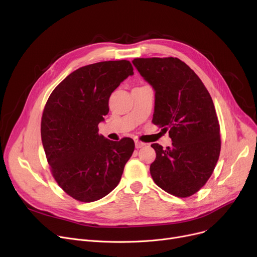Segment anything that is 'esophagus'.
Here are the masks:
<instances>
[{
	"label": "esophagus",
	"mask_w": 257,
	"mask_h": 257,
	"mask_svg": "<svg viewBox=\"0 0 257 257\" xmlns=\"http://www.w3.org/2000/svg\"><path fill=\"white\" fill-rule=\"evenodd\" d=\"M144 146H146V144L141 142V141H139V140H136V148H137V149H140V148H142V147H144Z\"/></svg>",
	"instance_id": "obj_1"
}]
</instances>
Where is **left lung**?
Instances as JSON below:
<instances>
[{"instance_id":"left-lung-1","label":"left lung","mask_w":257,"mask_h":257,"mask_svg":"<svg viewBox=\"0 0 257 257\" xmlns=\"http://www.w3.org/2000/svg\"><path fill=\"white\" fill-rule=\"evenodd\" d=\"M133 65L155 91L152 122L169 131L172 146L152 144L154 183L177 197L196 193L210 178L220 152L219 124L207 88L177 58L135 59Z\"/></svg>"}]
</instances>
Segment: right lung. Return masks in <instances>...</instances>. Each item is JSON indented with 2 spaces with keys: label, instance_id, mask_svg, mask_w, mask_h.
I'll use <instances>...</instances> for the list:
<instances>
[{
  "label": "right lung",
  "instance_id": "obj_1",
  "mask_svg": "<svg viewBox=\"0 0 257 257\" xmlns=\"http://www.w3.org/2000/svg\"><path fill=\"white\" fill-rule=\"evenodd\" d=\"M133 74L129 61H106L76 69L51 92L41 121V137L55 182L72 198L91 203L118 185L135 142L98 135L109 112V97Z\"/></svg>",
  "mask_w": 257,
  "mask_h": 257
}]
</instances>
